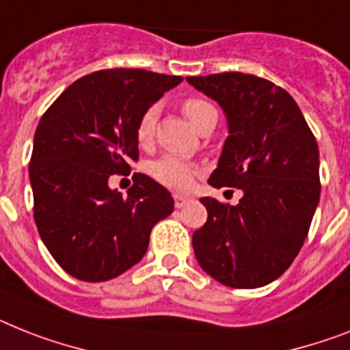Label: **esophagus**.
<instances>
[{
    "instance_id": "esophagus-1",
    "label": "esophagus",
    "mask_w": 350,
    "mask_h": 350,
    "mask_svg": "<svg viewBox=\"0 0 350 350\" xmlns=\"http://www.w3.org/2000/svg\"><path fill=\"white\" fill-rule=\"evenodd\" d=\"M173 198H175V206H177V207H184L187 202L191 200V196L182 195V193H175V195H173Z\"/></svg>"
}]
</instances>
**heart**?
I'll return each mask as SVG.
<instances>
[{"mask_svg":"<svg viewBox=\"0 0 350 350\" xmlns=\"http://www.w3.org/2000/svg\"><path fill=\"white\" fill-rule=\"evenodd\" d=\"M182 112L189 120L198 132L206 130L207 126H215L218 121V111L213 103L204 98H187L182 102ZM155 121L157 112L155 109H148L143 112L137 125H135V139L139 146H148L154 141ZM148 173L159 184L170 187V189H186L191 186L196 175V166L187 163L184 159L175 155H163L148 164Z\"/></svg>","mask_w":350,"mask_h":350,"instance_id":"heart-1","label":"heart"}]
</instances>
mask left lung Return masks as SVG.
I'll return each mask as SVG.
<instances>
[{
	"label": "left lung",
	"mask_w": 350,
	"mask_h": 350,
	"mask_svg": "<svg viewBox=\"0 0 350 350\" xmlns=\"http://www.w3.org/2000/svg\"><path fill=\"white\" fill-rule=\"evenodd\" d=\"M216 100L229 125L215 187H238L229 206L204 196L207 221L193 234L204 272L230 288H261L290 268L320 200L319 144L295 100L265 78L245 73L187 77Z\"/></svg>",
	"instance_id": "left-lung-1"
}]
</instances>
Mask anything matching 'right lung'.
<instances>
[{
	"label": "right lung",
	"mask_w": 350,
	"mask_h": 350,
	"mask_svg": "<svg viewBox=\"0 0 350 350\" xmlns=\"http://www.w3.org/2000/svg\"><path fill=\"white\" fill-rule=\"evenodd\" d=\"M182 77L146 69H102L78 78L42 114L30 184L42 243L80 281L114 279L146 254L150 232L173 213L166 187L134 173L126 196L109 187L139 159L135 125Z\"/></svg>",
	"instance_id": "1"
}]
</instances>
